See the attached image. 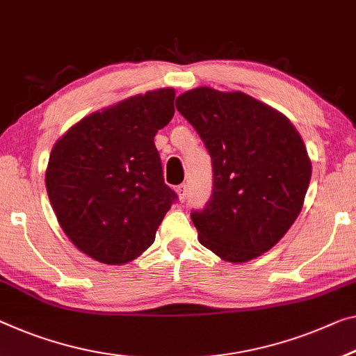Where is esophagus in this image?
Returning a JSON list of instances; mask_svg holds the SVG:
<instances>
[{
	"label": "esophagus",
	"mask_w": 356,
	"mask_h": 356,
	"mask_svg": "<svg viewBox=\"0 0 356 356\" xmlns=\"http://www.w3.org/2000/svg\"><path fill=\"white\" fill-rule=\"evenodd\" d=\"M177 193L179 195V200L184 202L186 197H188V184H179L177 188Z\"/></svg>",
	"instance_id": "1"
}]
</instances>
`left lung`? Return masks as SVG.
I'll list each match as a JSON object with an SVG mask.
<instances>
[{"instance_id":"obj_1","label":"left lung","mask_w":356,"mask_h":356,"mask_svg":"<svg viewBox=\"0 0 356 356\" xmlns=\"http://www.w3.org/2000/svg\"><path fill=\"white\" fill-rule=\"evenodd\" d=\"M177 109L211 157L213 193L191 220L205 248L245 262L269 251L302 210L312 163L283 114L242 92L197 87Z\"/></svg>"}]
</instances>
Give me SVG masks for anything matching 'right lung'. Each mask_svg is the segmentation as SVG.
I'll list each match as a JSON object with an SVG mask.
<instances>
[{
  "instance_id": "right-lung-1",
  "label": "right lung",
  "mask_w": 356,
  "mask_h": 356,
  "mask_svg": "<svg viewBox=\"0 0 356 356\" xmlns=\"http://www.w3.org/2000/svg\"><path fill=\"white\" fill-rule=\"evenodd\" d=\"M175 90L127 98L84 118L51 152L46 186L63 232L83 253L124 264L151 247L178 200L154 145L172 121Z\"/></svg>"
}]
</instances>
